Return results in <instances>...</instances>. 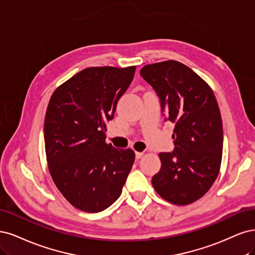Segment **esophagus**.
I'll return each instance as SVG.
<instances>
[{
    "label": "esophagus",
    "instance_id": "esophagus-1",
    "mask_svg": "<svg viewBox=\"0 0 255 255\" xmlns=\"http://www.w3.org/2000/svg\"><path fill=\"white\" fill-rule=\"evenodd\" d=\"M144 155V152H141V151H136L135 152V158L138 160V159H141L142 157Z\"/></svg>",
    "mask_w": 255,
    "mask_h": 255
}]
</instances>
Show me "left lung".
Wrapping results in <instances>:
<instances>
[{"mask_svg":"<svg viewBox=\"0 0 255 255\" xmlns=\"http://www.w3.org/2000/svg\"><path fill=\"white\" fill-rule=\"evenodd\" d=\"M139 74L175 124V150L159 153L161 169L152 177V186L172 204L193 203L215 182L223 157V121L214 92L198 74L176 60L146 64Z\"/></svg>","mask_w":255,"mask_h":255,"instance_id":"obj_1","label":"left lung"}]
</instances>
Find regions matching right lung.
I'll use <instances>...</instances> for the list:
<instances>
[{
	"label": "right lung",
	"instance_id": "add662e5",
	"mask_svg": "<svg viewBox=\"0 0 255 255\" xmlns=\"http://www.w3.org/2000/svg\"><path fill=\"white\" fill-rule=\"evenodd\" d=\"M134 72L135 65L87 68L57 88L48 102L44 120L48 170L64 198L80 211L109 208L133 165L134 151L106 143V131Z\"/></svg>",
	"mask_w": 255,
	"mask_h": 255
}]
</instances>
